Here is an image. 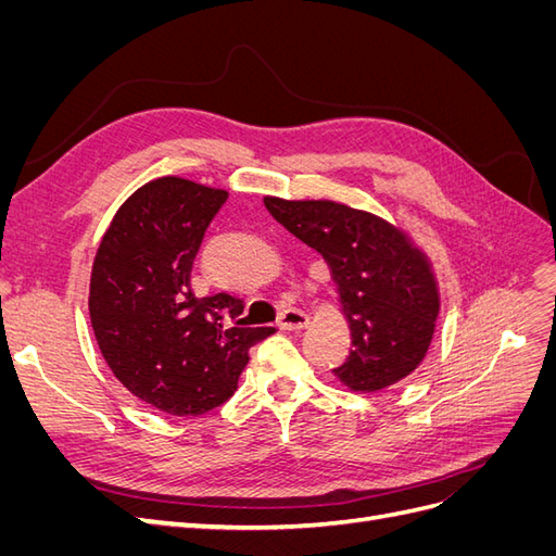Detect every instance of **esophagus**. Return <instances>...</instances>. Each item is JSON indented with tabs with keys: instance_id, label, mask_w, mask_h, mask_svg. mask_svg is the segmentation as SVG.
I'll return each mask as SVG.
<instances>
[{
	"instance_id": "1",
	"label": "esophagus",
	"mask_w": 556,
	"mask_h": 556,
	"mask_svg": "<svg viewBox=\"0 0 556 556\" xmlns=\"http://www.w3.org/2000/svg\"><path fill=\"white\" fill-rule=\"evenodd\" d=\"M308 313L306 311H299V308H288L282 311L278 317V327L280 329H304L308 327Z\"/></svg>"
}]
</instances>
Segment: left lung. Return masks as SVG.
I'll list each match as a JSON object with an SVG mask.
<instances>
[{
	"label": "left lung",
	"instance_id": "obj_1",
	"mask_svg": "<svg viewBox=\"0 0 556 556\" xmlns=\"http://www.w3.org/2000/svg\"><path fill=\"white\" fill-rule=\"evenodd\" d=\"M264 206L331 266L352 329L350 355L333 374L357 392H378L413 374L431 343L439 292L403 231L336 201L266 197Z\"/></svg>",
	"mask_w": 556,
	"mask_h": 556
}]
</instances>
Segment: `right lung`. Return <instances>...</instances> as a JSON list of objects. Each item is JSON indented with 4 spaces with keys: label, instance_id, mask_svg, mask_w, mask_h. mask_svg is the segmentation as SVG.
Wrapping results in <instances>:
<instances>
[{
    "label": "right lung",
    "instance_id": "add662e5",
    "mask_svg": "<svg viewBox=\"0 0 556 556\" xmlns=\"http://www.w3.org/2000/svg\"><path fill=\"white\" fill-rule=\"evenodd\" d=\"M225 190L166 176L134 192L99 243L90 319L127 390L169 415H204L237 392L248 350L276 327H243V299L197 296L194 257Z\"/></svg>",
    "mask_w": 556,
    "mask_h": 556
}]
</instances>
